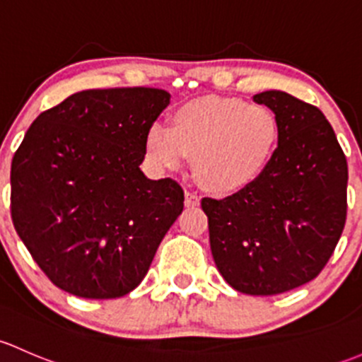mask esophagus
I'll use <instances>...</instances> for the list:
<instances>
[{
  "label": "esophagus",
  "instance_id": "esophagus-1",
  "mask_svg": "<svg viewBox=\"0 0 362 362\" xmlns=\"http://www.w3.org/2000/svg\"><path fill=\"white\" fill-rule=\"evenodd\" d=\"M185 206L186 207L200 206V197L197 195V193L188 192V189H186V192H185Z\"/></svg>",
  "mask_w": 362,
  "mask_h": 362
}]
</instances>
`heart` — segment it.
I'll list each match as a JSON object with an SVG mask.
<instances>
[{
  "instance_id": "obj_1",
  "label": "heart",
  "mask_w": 362,
  "mask_h": 362,
  "mask_svg": "<svg viewBox=\"0 0 362 362\" xmlns=\"http://www.w3.org/2000/svg\"><path fill=\"white\" fill-rule=\"evenodd\" d=\"M281 129L279 115L267 104L237 98L192 99L170 113V127H148L144 156L155 170L180 169L189 156L204 188L240 192L270 167Z\"/></svg>"
}]
</instances>
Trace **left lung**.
Returning <instances> with one entry per match:
<instances>
[{"label":"left lung","instance_id":"obj_1","mask_svg":"<svg viewBox=\"0 0 362 362\" xmlns=\"http://www.w3.org/2000/svg\"><path fill=\"white\" fill-rule=\"evenodd\" d=\"M281 120L258 181L202 199L219 274L237 291L272 296L307 284L329 262L347 219V158L322 111L281 90L256 94Z\"/></svg>","mask_w":362,"mask_h":362}]
</instances>
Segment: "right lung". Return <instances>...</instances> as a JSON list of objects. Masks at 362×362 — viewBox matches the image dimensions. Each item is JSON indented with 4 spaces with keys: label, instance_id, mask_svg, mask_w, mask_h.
I'll return each mask as SVG.
<instances>
[{
    "label": "right lung",
    "instance_id": "add662e5",
    "mask_svg": "<svg viewBox=\"0 0 362 362\" xmlns=\"http://www.w3.org/2000/svg\"><path fill=\"white\" fill-rule=\"evenodd\" d=\"M162 88L83 90L43 111L12 160V219L62 291L125 296L148 274L182 211L176 181L139 169L144 134L169 106Z\"/></svg>",
    "mask_w": 362,
    "mask_h": 362
}]
</instances>
